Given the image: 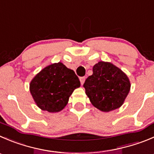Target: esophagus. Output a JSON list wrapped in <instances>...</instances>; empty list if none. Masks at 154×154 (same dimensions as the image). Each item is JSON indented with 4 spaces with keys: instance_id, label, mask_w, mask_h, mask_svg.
<instances>
[{
    "instance_id": "obj_1",
    "label": "esophagus",
    "mask_w": 154,
    "mask_h": 154,
    "mask_svg": "<svg viewBox=\"0 0 154 154\" xmlns=\"http://www.w3.org/2000/svg\"><path fill=\"white\" fill-rule=\"evenodd\" d=\"M85 80H86V77H80V83H81V84H82V85H83V83H84V82H85Z\"/></svg>"
}]
</instances>
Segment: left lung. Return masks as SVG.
<instances>
[{
  "instance_id": "1",
  "label": "left lung",
  "mask_w": 154,
  "mask_h": 154,
  "mask_svg": "<svg viewBox=\"0 0 154 154\" xmlns=\"http://www.w3.org/2000/svg\"><path fill=\"white\" fill-rule=\"evenodd\" d=\"M83 86L94 107L109 112L122 106L130 90V81L124 72L110 62H99L92 68Z\"/></svg>"
}]
</instances>
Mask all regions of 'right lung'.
Masks as SVG:
<instances>
[{
    "label": "right lung",
    "mask_w": 154,
    "mask_h": 154,
    "mask_svg": "<svg viewBox=\"0 0 154 154\" xmlns=\"http://www.w3.org/2000/svg\"><path fill=\"white\" fill-rule=\"evenodd\" d=\"M80 86L74 71L58 62L45 67L32 79L30 92L41 110L56 113L67 105L72 92Z\"/></svg>",
    "instance_id": "add662e5"
}]
</instances>
